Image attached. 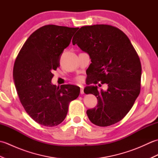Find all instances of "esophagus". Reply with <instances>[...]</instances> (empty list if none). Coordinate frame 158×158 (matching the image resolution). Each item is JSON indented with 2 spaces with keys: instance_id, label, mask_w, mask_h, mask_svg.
Here are the masks:
<instances>
[{
  "instance_id": "esophagus-1",
  "label": "esophagus",
  "mask_w": 158,
  "mask_h": 158,
  "mask_svg": "<svg viewBox=\"0 0 158 158\" xmlns=\"http://www.w3.org/2000/svg\"><path fill=\"white\" fill-rule=\"evenodd\" d=\"M81 94H84V91H83V87H81V91H80Z\"/></svg>"
}]
</instances>
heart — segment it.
Instances as JSON below:
<instances>
[{
  "label": "heart",
  "instance_id": "obj_1",
  "mask_svg": "<svg viewBox=\"0 0 158 158\" xmlns=\"http://www.w3.org/2000/svg\"><path fill=\"white\" fill-rule=\"evenodd\" d=\"M75 80H76V81H77V82H78V83H81V82L83 81V77H82L81 76H78V77H76Z\"/></svg>",
  "mask_w": 158,
  "mask_h": 158
}]
</instances>
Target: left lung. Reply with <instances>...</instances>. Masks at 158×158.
<instances>
[{"instance_id":"1","label":"left lung","mask_w":158,"mask_h":158,"mask_svg":"<svg viewBox=\"0 0 158 158\" xmlns=\"http://www.w3.org/2000/svg\"><path fill=\"white\" fill-rule=\"evenodd\" d=\"M73 44L89 55L91 83L107 84L106 92L97 86H87L85 94L98 100L94 108L87 110L91 122L105 127L117 123L130 111L140 92L141 64L127 35L115 26L96 24L82 26Z\"/></svg>"}]
</instances>
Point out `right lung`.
Segmentation results:
<instances>
[{"instance_id":"add662e5","label":"right lung","mask_w":158,"mask_h":158,"mask_svg":"<svg viewBox=\"0 0 158 158\" xmlns=\"http://www.w3.org/2000/svg\"><path fill=\"white\" fill-rule=\"evenodd\" d=\"M79 28L46 25L36 30L23 45L13 66V80L20 102L36 123L53 127L62 123L80 88L52 84V72L60 66L64 49Z\"/></svg>"}]
</instances>
